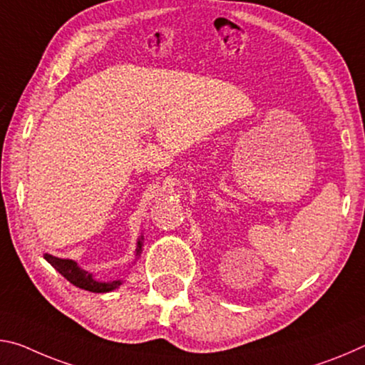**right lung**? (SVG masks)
<instances>
[{"instance_id":"1","label":"right lung","mask_w":365,"mask_h":365,"mask_svg":"<svg viewBox=\"0 0 365 365\" xmlns=\"http://www.w3.org/2000/svg\"><path fill=\"white\" fill-rule=\"evenodd\" d=\"M140 250H142V236L139 241H137L135 255H139ZM43 257L48 264L55 268L56 272L61 273L69 283H73L74 286H77V288H81V289H86L91 292H110L113 289H116L118 286L123 284L121 279H116V282H108V283L97 282V279L92 277V273L82 270V268L77 265V262H74V260L59 259V257H53L50 254H45Z\"/></svg>"}]
</instances>
